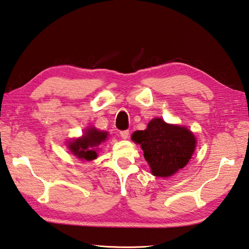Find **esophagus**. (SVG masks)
<instances>
[{
	"mask_svg": "<svg viewBox=\"0 0 249 249\" xmlns=\"http://www.w3.org/2000/svg\"><path fill=\"white\" fill-rule=\"evenodd\" d=\"M120 135H121V137L123 138V139H127L128 136H129V131L128 130H122L121 133H120Z\"/></svg>",
	"mask_w": 249,
	"mask_h": 249,
	"instance_id": "34e87169",
	"label": "esophagus"
}]
</instances>
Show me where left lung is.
<instances>
[{
	"label": "left lung",
	"instance_id": "left-lung-1",
	"mask_svg": "<svg viewBox=\"0 0 249 249\" xmlns=\"http://www.w3.org/2000/svg\"><path fill=\"white\" fill-rule=\"evenodd\" d=\"M131 138L141 145L151 172L157 177L172 176L186 166L196 149V140L186 127L153 119L147 129L135 131Z\"/></svg>",
	"mask_w": 249,
	"mask_h": 249
}]
</instances>
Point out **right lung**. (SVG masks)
<instances>
[{"label":"right lung","instance_id":"right-lung-1","mask_svg":"<svg viewBox=\"0 0 249 249\" xmlns=\"http://www.w3.org/2000/svg\"><path fill=\"white\" fill-rule=\"evenodd\" d=\"M108 134L96 129L95 127H90L86 130L85 135L82 138L76 139L69 144V149L71 152L76 155V158L81 160H91L97 158L96 148L105 141Z\"/></svg>","mask_w":249,"mask_h":249}]
</instances>
